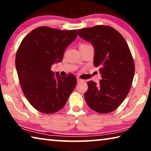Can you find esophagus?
Masks as SVG:
<instances>
[{"mask_svg": "<svg viewBox=\"0 0 151 151\" xmlns=\"http://www.w3.org/2000/svg\"><path fill=\"white\" fill-rule=\"evenodd\" d=\"M77 82H78V83H79V82H84L83 80H82V79H80V78H78L77 79Z\"/></svg>", "mask_w": 151, "mask_h": 151, "instance_id": "34e87169", "label": "esophagus"}]
</instances>
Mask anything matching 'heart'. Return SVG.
Segmentation results:
<instances>
[{
	"label": "heart",
	"instance_id": "b5f03b06",
	"mask_svg": "<svg viewBox=\"0 0 151 151\" xmlns=\"http://www.w3.org/2000/svg\"><path fill=\"white\" fill-rule=\"evenodd\" d=\"M88 45V44H81L80 45V47H85V46H87Z\"/></svg>",
	"mask_w": 151,
	"mask_h": 151
}]
</instances>
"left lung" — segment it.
Returning <instances> with one entry per match:
<instances>
[{
    "instance_id": "obj_1",
    "label": "left lung",
    "mask_w": 151,
    "mask_h": 151,
    "mask_svg": "<svg viewBox=\"0 0 151 151\" xmlns=\"http://www.w3.org/2000/svg\"><path fill=\"white\" fill-rule=\"evenodd\" d=\"M78 34L93 46V64L102 78L99 84L88 82L86 102L98 113L112 112L127 96L133 80L135 65L129 47L124 37L109 26L81 29Z\"/></svg>"
}]
</instances>
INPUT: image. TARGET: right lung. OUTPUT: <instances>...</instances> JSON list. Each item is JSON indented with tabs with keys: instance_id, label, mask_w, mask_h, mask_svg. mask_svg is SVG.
I'll list each match as a JSON object with an SVG mask.
<instances>
[{
	"instance_id": "right-lung-1",
	"label": "right lung",
	"mask_w": 151,
	"mask_h": 151,
	"mask_svg": "<svg viewBox=\"0 0 151 151\" xmlns=\"http://www.w3.org/2000/svg\"><path fill=\"white\" fill-rule=\"evenodd\" d=\"M77 37V30L40 27L20 43L16 67L22 91L29 102L41 113L51 114L63 108L77 83L73 74L66 77L51 70Z\"/></svg>"
}]
</instances>
